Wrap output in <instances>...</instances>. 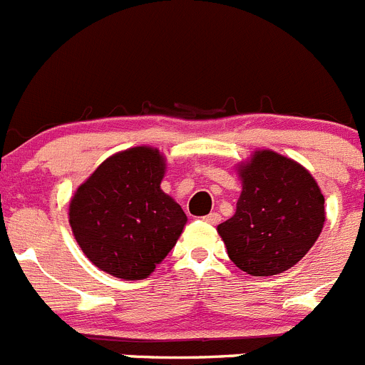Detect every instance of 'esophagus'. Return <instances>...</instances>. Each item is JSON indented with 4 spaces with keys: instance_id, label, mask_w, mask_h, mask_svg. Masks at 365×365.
Returning <instances> with one entry per match:
<instances>
[{
    "instance_id": "34e87169",
    "label": "esophagus",
    "mask_w": 365,
    "mask_h": 365,
    "mask_svg": "<svg viewBox=\"0 0 365 365\" xmlns=\"http://www.w3.org/2000/svg\"><path fill=\"white\" fill-rule=\"evenodd\" d=\"M219 221H221V215L217 212H212V214H208L205 217V222H208V225H217Z\"/></svg>"
}]
</instances>
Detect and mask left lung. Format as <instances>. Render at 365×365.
Masks as SVG:
<instances>
[{
  "instance_id": "8db88e82",
  "label": "left lung",
  "mask_w": 365,
  "mask_h": 365,
  "mask_svg": "<svg viewBox=\"0 0 365 365\" xmlns=\"http://www.w3.org/2000/svg\"><path fill=\"white\" fill-rule=\"evenodd\" d=\"M235 170V214L217 227L228 257L250 276L285 272L322 234L324 193L307 168L272 150H256Z\"/></svg>"
}]
</instances>
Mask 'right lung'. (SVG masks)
I'll list each match as a JSON object with an SVG mask.
<instances>
[{
    "mask_svg": "<svg viewBox=\"0 0 365 365\" xmlns=\"http://www.w3.org/2000/svg\"><path fill=\"white\" fill-rule=\"evenodd\" d=\"M166 159L157 148L111 155L76 188L69 225L87 259L120 279L148 278L175 247L186 214L163 192Z\"/></svg>",
    "mask_w": 365,
    "mask_h": 365,
    "instance_id": "obj_1",
    "label": "right lung"
}]
</instances>
